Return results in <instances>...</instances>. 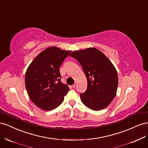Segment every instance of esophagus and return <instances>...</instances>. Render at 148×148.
I'll use <instances>...</instances> for the list:
<instances>
[{
    "label": "esophagus",
    "mask_w": 148,
    "mask_h": 148,
    "mask_svg": "<svg viewBox=\"0 0 148 148\" xmlns=\"http://www.w3.org/2000/svg\"><path fill=\"white\" fill-rule=\"evenodd\" d=\"M76 86H77V84H76V83H74V84L72 85V87H73V88H75Z\"/></svg>",
    "instance_id": "esophagus-1"
}]
</instances>
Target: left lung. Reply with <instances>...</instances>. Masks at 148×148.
I'll use <instances>...</instances> for the list:
<instances>
[{
	"mask_svg": "<svg viewBox=\"0 0 148 148\" xmlns=\"http://www.w3.org/2000/svg\"><path fill=\"white\" fill-rule=\"evenodd\" d=\"M70 56L78 60L87 78L86 91L80 94L82 102L94 110L108 106L115 97L118 86L117 70L110 60L93 47L74 51Z\"/></svg>",
	"mask_w": 148,
	"mask_h": 148,
	"instance_id": "8db88e82",
	"label": "left lung"
}]
</instances>
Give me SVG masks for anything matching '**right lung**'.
<instances>
[{
	"label": "right lung",
	"mask_w": 148,
	"mask_h": 148,
	"mask_svg": "<svg viewBox=\"0 0 148 148\" xmlns=\"http://www.w3.org/2000/svg\"><path fill=\"white\" fill-rule=\"evenodd\" d=\"M71 51L57 47L46 49L32 61L26 70L25 86L34 104L44 110L60 106L69 91L61 82L59 68Z\"/></svg>",
	"instance_id": "obj_1"
}]
</instances>
